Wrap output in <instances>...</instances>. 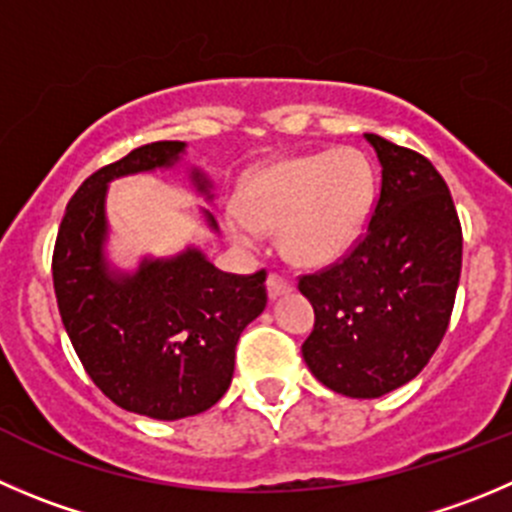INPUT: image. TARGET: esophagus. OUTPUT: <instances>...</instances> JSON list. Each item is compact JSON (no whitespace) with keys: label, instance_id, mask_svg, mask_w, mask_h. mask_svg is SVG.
<instances>
[{"label":"esophagus","instance_id":"obj_1","mask_svg":"<svg viewBox=\"0 0 512 512\" xmlns=\"http://www.w3.org/2000/svg\"><path fill=\"white\" fill-rule=\"evenodd\" d=\"M291 286L294 284H291L284 274H279V271H271L269 279H266V289H269L271 299H276V296H281V294H289Z\"/></svg>","mask_w":512,"mask_h":512}]
</instances>
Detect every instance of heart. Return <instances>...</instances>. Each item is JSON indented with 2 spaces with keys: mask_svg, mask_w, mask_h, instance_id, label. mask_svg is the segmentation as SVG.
<instances>
[{
  "mask_svg": "<svg viewBox=\"0 0 512 512\" xmlns=\"http://www.w3.org/2000/svg\"><path fill=\"white\" fill-rule=\"evenodd\" d=\"M228 208L226 231L238 246H256L259 228H279L286 259L324 266L342 259L372 216L374 168L357 148L296 155L256 170Z\"/></svg>",
  "mask_w": 512,
  "mask_h": 512,
  "instance_id": "obj_1",
  "label": "heart"
}]
</instances>
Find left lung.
<instances>
[{
  "label": "left lung",
  "mask_w": 512,
  "mask_h": 512,
  "mask_svg": "<svg viewBox=\"0 0 512 512\" xmlns=\"http://www.w3.org/2000/svg\"><path fill=\"white\" fill-rule=\"evenodd\" d=\"M364 138L382 163L369 226L342 259L299 276L314 306L301 344L311 374L344 397L372 399L425 369L450 324L462 228L450 188L417 150Z\"/></svg>",
  "instance_id": "8db88e82"
}]
</instances>
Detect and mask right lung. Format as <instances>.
<instances>
[{
  "label": "right lung",
  "instance_id": "1",
  "mask_svg": "<svg viewBox=\"0 0 512 512\" xmlns=\"http://www.w3.org/2000/svg\"><path fill=\"white\" fill-rule=\"evenodd\" d=\"M183 148L158 140L95 170L67 203L52 253L57 306L85 372L115 405L153 420L216 405L231 384L238 337L269 299L266 269L226 274L196 248L143 261L133 276L107 271V183L173 165ZM193 175L198 191H208L201 173Z\"/></svg>",
  "mask_w": 512,
  "mask_h": 512
}]
</instances>
